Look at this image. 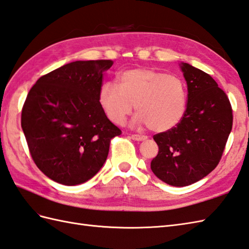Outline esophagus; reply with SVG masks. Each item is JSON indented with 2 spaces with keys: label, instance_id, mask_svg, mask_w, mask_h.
<instances>
[{
  "label": "esophagus",
  "instance_id": "1",
  "mask_svg": "<svg viewBox=\"0 0 249 249\" xmlns=\"http://www.w3.org/2000/svg\"><path fill=\"white\" fill-rule=\"evenodd\" d=\"M131 138L134 139L135 141H144V140H146V139H147V137H146V136L137 135V134H135V135H131Z\"/></svg>",
  "mask_w": 249,
  "mask_h": 249
}]
</instances>
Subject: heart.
Listing matches in <instances>:
<instances>
[{
	"instance_id": "obj_1",
	"label": "heart",
	"mask_w": 249,
	"mask_h": 249,
	"mask_svg": "<svg viewBox=\"0 0 249 249\" xmlns=\"http://www.w3.org/2000/svg\"><path fill=\"white\" fill-rule=\"evenodd\" d=\"M98 101L106 117L115 125H123L134 110L135 122L153 131L175 127L186 113L188 89L184 80L149 68L126 70L114 83L103 84Z\"/></svg>"
}]
</instances>
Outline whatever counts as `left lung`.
Instances as JSON below:
<instances>
[{
  "label": "left lung",
  "mask_w": 249,
  "mask_h": 249,
  "mask_svg": "<svg viewBox=\"0 0 249 249\" xmlns=\"http://www.w3.org/2000/svg\"><path fill=\"white\" fill-rule=\"evenodd\" d=\"M188 104L182 120L154 136L159 147L151 169L161 180L186 187L206 177L222 158L232 128V108L227 94L209 74L182 62Z\"/></svg>",
  "instance_id": "obj_1"
}]
</instances>
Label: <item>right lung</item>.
<instances>
[{
	"mask_svg": "<svg viewBox=\"0 0 249 249\" xmlns=\"http://www.w3.org/2000/svg\"><path fill=\"white\" fill-rule=\"evenodd\" d=\"M112 60L74 61L40 77L22 108L21 126L34 162L65 186L101 170L111 139L122 131L98 101L103 74Z\"/></svg>",
	"mask_w": 249,
	"mask_h": 249,
	"instance_id": "right-lung-1",
	"label": "right lung"
}]
</instances>
